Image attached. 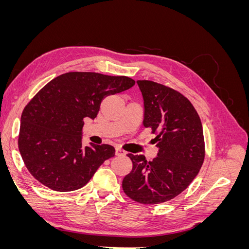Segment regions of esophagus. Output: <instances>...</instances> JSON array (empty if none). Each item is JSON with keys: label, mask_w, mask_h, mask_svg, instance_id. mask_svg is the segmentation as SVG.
I'll use <instances>...</instances> for the list:
<instances>
[{"label": "esophagus", "mask_w": 249, "mask_h": 249, "mask_svg": "<svg viewBox=\"0 0 249 249\" xmlns=\"http://www.w3.org/2000/svg\"><path fill=\"white\" fill-rule=\"evenodd\" d=\"M115 154H116V156H124V155H125V152H124V150L123 148H120L119 146H116V148H115Z\"/></svg>", "instance_id": "1"}]
</instances>
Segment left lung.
Returning <instances> with one entry per match:
<instances>
[{"label": "left lung", "mask_w": 249, "mask_h": 249, "mask_svg": "<svg viewBox=\"0 0 249 249\" xmlns=\"http://www.w3.org/2000/svg\"><path fill=\"white\" fill-rule=\"evenodd\" d=\"M143 97V125L158 132L159 148L148 161L129 154L133 169L123 180L124 193L144 205L178 196L198 175L205 159L200 118L190 101L169 87L153 81H137Z\"/></svg>", "instance_id": "8db88e82"}]
</instances>
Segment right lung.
Segmentation results:
<instances>
[{"label": "right lung", "mask_w": 249, "mask_h": 249, "mask_svg": "<svg viewBox=\"0 0 249 249\" xmlns=\"http://www.w3.org/2000/svg\"><path fill=\"white\" fill-rule=\"evenodd\" d=\"M129 77L66 72L44 86L22 111L18 148L30 173L59 192L85 186L115 148L82 144L84 118L94 119L105 97L134 86Z\"/></svg>", "instance_id": "obj_1"}]
</instances>
